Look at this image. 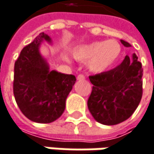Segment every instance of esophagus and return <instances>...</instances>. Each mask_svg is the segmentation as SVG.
Wrapping results in <instances>:
<instances>
[{
  "label": "esophagus",
  "mask_w": 154,
  "mask_h": 154,
  "mask_svg": "<svg viewBox=\"0 0 154 154\" xmlns=\"http://www.w3.org/2000/svg\"><path fill=\"white\" fill-rule=\"evenodd\" d=\"M77 80L78 81H83V80H85V76L83 74H79L77 76Z\"/></svg>",
  "instance_id": "1"
}]
</instances>
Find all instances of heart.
I'll use <instances>...</instances> for the list:
<instances>
[{"instance_id": "heart-1", "label": "heart", "mask_w": 154, "mask_h": 154, "mask_svg": "<svg viewBox=\"0 0 154 154\" xmlns=\"http://www.w3.org/2000/svg\"><path fill=\"white\" fill-rule=\"evenodd\" d=\"M121 51V45L115 39H109L80 45L73 50L72 54L78 60L87 61L90 71L100 73L115 65L120 57ZM64 59L69 60L66 55Z\"/></svg>"}]
</instances>
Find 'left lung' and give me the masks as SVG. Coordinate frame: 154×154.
Here are the masks:
<instances>
[{"mask_svg":"<svg viewBox=\"0 0 154 154\" xmlns=\"http://www.w3.org/2000/svg\"><path fill=\"white\" fill-rule=\"evenodd\" d=\"M125 47L131 45L125 40ZM143 69L137 55L125 56L116 67L89 76L93 84L88 108L100 124L114 125L128 119L136 110L143 94Z\"/></svg>","mask_w":154,"mask_h":154,"instance_id":"8db88e82","label":"left lung"}]
</instances>
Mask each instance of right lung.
<instances>
[{"label":"right lung","instance_id":"right-lung-1","mask_svg":"<svg viewBox=\"0 0 154 154\" xmlns=\"http://www.w3.org/2000/svg\"><path fill=\"white\" fill-rule=\"evenodd\" d=\"M43 41L51 43L49 36L42 32L22 50L15 63L13 91L20 110L27 118L49 124L63 114L76 78L72 74L50 71L47 61L39 51Z\"/></svg>","mask_w":154,"mask_h":154}]
</instances>
